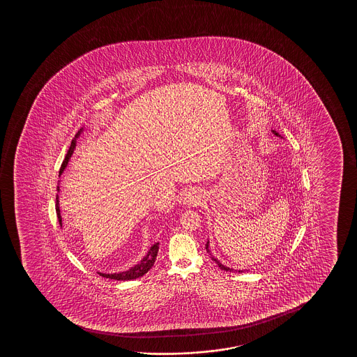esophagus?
<instances>
[{
  "label": "esophagus",
  "instance_id": "1",
  "mask_svg": "<svg viewBox=\"0 0 357 357\" xmlns=\"http://www.w3.org/2000/svg\"><path fill=\"white\" fill-rule=\"evenodd\" d=\"M199 202V197L195 195V192L188 191L184 197H183V204L186 206H194Z\"/></svg>",
  "mask_w": 357,
  "mask_h": 357
}]
</instances>
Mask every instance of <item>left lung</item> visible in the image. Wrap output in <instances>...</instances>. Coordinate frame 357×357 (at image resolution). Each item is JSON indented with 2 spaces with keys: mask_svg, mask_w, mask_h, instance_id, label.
<instances>
[{
  "mask_svg": "<svg viewBox=\"0 0 357 357\" xmlns=\"http://www.w3.org/2000/svg\"><path fill=\"white\" fill-rule=\"evenodd\" d=\"M275 135H278L279 134L277 132H273ZM206 250H207V252H210V250H208V241H207V244H206ZM212 259L215 261V264H218V267H220V269H223V271H233L231 268H228V267H225V266H223V264H220V261L218 259H215V257H212ZM239 272H243V271H239Z\"/></svg>",
  "mask_w": 357,
  "mask_h": 357,
  "instance_id": "obj_1",
  "label": "left lung"
}]
</instances>
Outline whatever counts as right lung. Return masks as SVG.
I'll return each mask as SVG.
<instances>
[{
	"instance_id": "1",
	"label": "right lung",
	"mask_w": 357,
	"mask_h": 357,
	"mask_svg": "<svg viewBox=\"0 0 357 357\" xmlns=\"http://www.w3.org/2000/svg\"><path fill=\"white\" fill-rule=\"evenodd\" d=\"M79 134H80V132L75 135V137H78ZM74 147H75V140L72 142L68 152H67V155L64 157L63 163H62L61 169H59V176L63 173L66 167L68 165L69 158L73 155ZM56 212H57V217H59V225H62V218H61V213H59L61 211H59V196H56ZM157 252H158V243L152 245L151 249L149 250V252H147L146 256L142 259V262L137 264V266H134V267H132L129 271L121 272V273H100V275H102L105 278L114 279V280H132V279L140 278V277H142L144 274L147 273V272L151 269L152 266L155 264V261H156Z\"/></svg>"
}]
</instances>
